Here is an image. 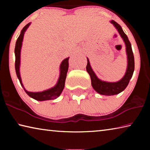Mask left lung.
<instances>
[{
    "label": "left lung",
    "instance_id": "left-lung-1",
    "mask_svg": "<svg viewBox=\"0 0 150 150\" xmlns=\"http://www.w3.org/2000/svg\"><path fill=\"white\" fill-rule=\"evenodd\" d=\"M110 23L114 25L115 28L117 30L119 34L122 38L126 45V52L127 55V68L125 74L120 80L116 82H108L100 80L96 75L95 73L91 67L89 60L87 59V65L86 67L87 71L89 74L91 79V85L96 92L103 95L110 96L119 94L125 89L128 86L130 80L133 75L134 71V57L132 50L131 44L128 38V36L124 32L122 27L115 20H110Z\"/></svg>",
    "mask_w": 150,
    "mask_h": 150
}]
</instances>
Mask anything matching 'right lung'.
<instances>
[{"instance_id": "right-lung-1", "label": "right lung", "mask_w": 150, "mask_h": 150, "mask_svg": "<svg viewBox=\"0 0 150 150\" xmlns=\"http://www.w3.org/2000/svg\"><path fill=\"white\" fill-rule=\"evenodd\" d=\"M31 23L27 24L25 26L23 29L21 30L19 37L18 38L16 42V45H15L14 54H15V70H16V75L18 79H19L20 85L23 87L25 92L27 93V95L30 97L34 98V99L38 100V101H44L48 100L57 98L58 96H60L61 93L65 87V82L66 79V76H67V73L69 68V58L67 57L65 59L62 61L59 66V77L58 79L57 82L54 87L49 88V89L41 91V92H30L26 90L24 88V85L22 84V81L21 77H20V53H21V49L22 45V42H23V38L24 33L26 31L28 28L30 26Z\"/></svg>"}]
</instances>
